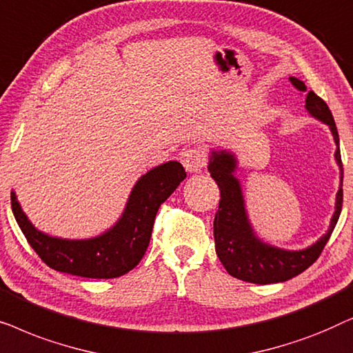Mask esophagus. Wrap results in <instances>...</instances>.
Here are the masks:
<instances>
[{
  "instance_id": "34e87169",
  "label": "esophagus",
  "mask_w": 353,
  "mask_h": 353,
  "mask_svg": "<svg viewBox=\"0 0 353 353\" xmlns=\"http://www.w3.org/2000/svg\"><path fill=\"white\" fill-rule=\"evenodd\" d=\"M181 162L188 172H201L207 165V157L202 148L186 149L181 154Z\"/></svg>"
}]
</instances>
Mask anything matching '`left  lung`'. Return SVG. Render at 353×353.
<instances>
[{"label": "left lung", "instance_id": "8db88e82", "mask_svg": "<svg viewBox=\"0 0 353 353\" xmlns=\"http://www.w3.org/2000/svg\"><path fill=\"white\" fill-rule=\"evenodd\" d=\"M289 80H291V83L297 90L307 91V86L303 81L294 79V77H291ZM305 108L313 117L320 119L321 122L330 125L332 137H334V141L337 144L336 161L341 167L342 183L344 170H342L339 151V134H337L331 110L325 101L313 93V91H308L305 94ZM234 167L236 161L230 152H212L209 172L210 176L214 178L220 188V204L214 220L215 250L220 262L226 268V272L231 276L241 279V281L254 284L283 283L305 272L321 255L326 243L331 238L337 220H339L342 210V197H344V194H342V185L339 188V192H337L336 212L331 219L327 233L308 249L291 252V250L276 249L268 244H263L262 241H259L254 236L244 210V199L243 194H241L239 181L233 176Z\"/></svg>", "mask_w": 353, "mask_h": 353}]
</instances>
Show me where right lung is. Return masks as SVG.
<instances>
[{
  "label": "right lung",
  "mask_w": 353,
  "mask_h": 353,
  "mask_svg": "<svg viewBox=\"0 0 353 353\" xmlns=\"http://www.w3.org/2000/svg\"><path fill=\"white\" fill-rule=\"evenodd\" d=\"M186 178L180 162L162 163L139 178L117 225L93 239L67 241L43 234L23 214L11 192V207L28 244L56 272L75 276L110 279L128 273L139 263L151 241L154 220L162 202Z\"/></svg>",
  "instance_id": "1"
}]
</instances>
